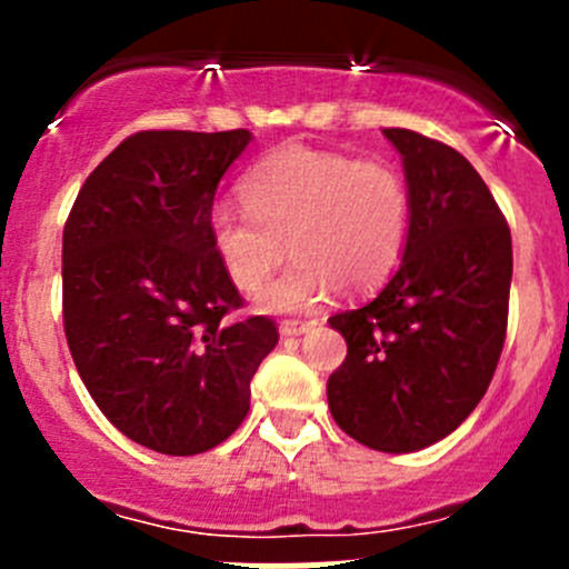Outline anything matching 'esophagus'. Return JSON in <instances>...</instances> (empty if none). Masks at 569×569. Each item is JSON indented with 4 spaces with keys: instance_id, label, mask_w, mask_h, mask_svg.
I'll return each instance as SVG.
<instances>
[{
    "instance_id": "esophagus-1",
    "label": "esophagus",
    "mask_w": 569,
    "mask_h": 569,
    "mask_svg": "<svg viewBox=\"0 0 569 569\" xmlns=\"http://www.w3.org/2000/svg\"><path fill=\"white\" fill-rule=\"evenodd\" d=\"M311 325H313V321L283 319V321H280V336H302V332H306Z\"/></svg>"
}]
</instances>
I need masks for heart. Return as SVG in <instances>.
Listing matches in <instances>:
<instances>
[{
	"instance_id": "1",
	"label": "heart",
	"mask_w": 569,
	"mask_h": 569,
	"mask_svg": "<svg viewBox=\"0 0 569 569\" xmlns=\"http://www.w3.org/2000/svg\"><path fill=\"white\" fill-rule=\"evenodd\" d=\"M242 200L217 203L209 233L239 291L263 289L286 252L289 272L261 306L297 311L327 291L366 295L386 283L405 256L412 200L405 176L388 162L283 146L244 176Z\"/></svg>"
}]
</instances>
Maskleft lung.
Wrapping results in <instances>:
<instances>
[{"label":"left lung","mask_w":569,"mask_h":569,"mask_svg":"<svg viewBox=\"0 0 569 569\" xmlns=\"http://www.w3.org/2000/svg\"><path fill=\"white\" fill-rule=\"evenodd\" d=\"M382 134L405 159L410 237L386 289L330 317L347 358L327 405L349 438L407 455L455 432L487 393L507 338L512 237L460 151L410 129Z\"/></svg>","instance_id":"left-lung-1"}]
</instances>
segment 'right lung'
<instances>
[{"label":"right lung","instance_id":"add662e5","mask_svg":"<svg viewBox=\"0 0 569 569\" xmlns=\"http://www.w3.org/2000/svg\"><path fill=\"white\" fill-rule=\"evenodd\" d=\"M250 131H137L88 176L62 231V325L79 377L129 440L192 457L231 438L278 343L217 258V183Z\"/></svg>","mask_w":569,"mask_h":569}]
</instances>
